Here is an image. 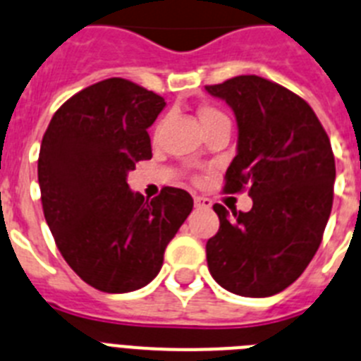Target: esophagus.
I'll return each instance as SVG.
<instances>
[{
  "mask_svg": "<svg viewBox=\"0 0 361 361\" xmlns=\"http://www.w3.org/2000/svg\"><path fill=\"white\" fill-rule=\"evenodd\" d=\"M212 205V202L209 198H203V196H194V207L196 209H209Z\"/></svg>",
  "mask_w": 361,
  "mask_h": 361,
  "instance_id": "obj_1",
  "label": "esophagus"
}]
</instances>
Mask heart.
<instances>
[{
    "label": "heart",
    "instance_id": "b5f03b06",
    "mask_svg": "<svg viewBox=\"0 0 361 361\" xmlns=\"http://www.w3.org/2000/svg\"><path fill=\"white\" fill-rule=\"evenodd\" d=\"M200 120H202L203 128H207L218 123V121H227V116L221 111H218V109H214V106H203L202 111H200Z\"/></svg>",
    "mask_w": 361,
    "mask_h": 361
}]
</instances>
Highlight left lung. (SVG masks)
<instances>
[{
	"label": "left lung",
	"mask_w": 361,
	"mask_h": 361,
	"mask_svg": "<svg viewBox=\"0 0 361 361\" xmlns=\"http://www.w3.org/2000/svg\"><path fill=\"white\" fill-rule=\"evenodd\" d=\"M205 90L236 116L225 190L247 185L252 198L249 212L214 205L209 272L238 296H272L300 278L322 243L336 180L331 142L305 99L265 78L236 76Z\"/></svg>",
	"instance_id": "1"
}]
</instances>
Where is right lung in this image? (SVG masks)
I'll return each instance as SVG.
<instances>
[{
    "label": "right lung",
    "mask_w": 361,
    "mask_h": 361,
    "mask_svg": "<svg viewBox=\"0 0 361 361\" xmlns=\"http://www.w3.org/2000/svg\"><path fill=\"white\" fill-rule=\"evenodd\" d=\"M163 106L152 90L111 78L67 99L43 136L37 181L47 225L72 271L102 293L154 280L192 211L187 190L165 187L149 202L127 183L136 163L152 158L147 128Z\"/></svg>",
    "instance_id": "right-lung-1"
}]
</instances>
